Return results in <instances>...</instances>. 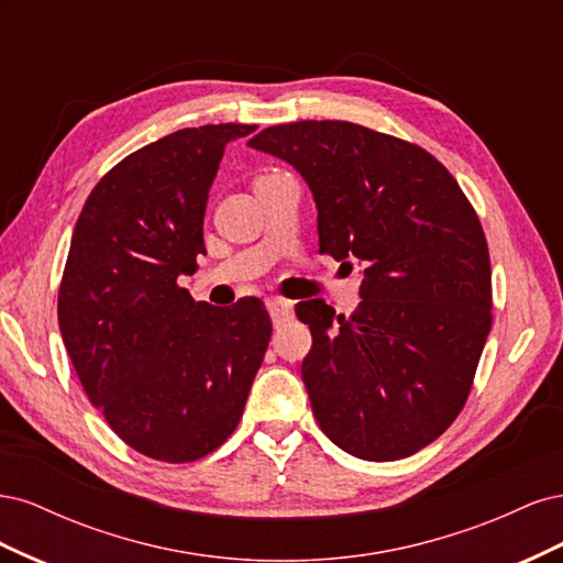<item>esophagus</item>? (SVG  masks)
<instances>
[{"label": "esophagus", "mask_w": 563, "mask_h": 563, "mask_svg": "<svg viewBox=\"0 0 563 563\" xmlns=\"http://www.w3.org/2000/svg\"><path fill=\"white\" fill-rule=\"evenodd\" d=\"M265 305H267L272 321H275L277 327H279V323H284V321H291L294 319V302H288L284 298H267Z\"/></svg>", "instance_id": "obj_1"}]
</instances>
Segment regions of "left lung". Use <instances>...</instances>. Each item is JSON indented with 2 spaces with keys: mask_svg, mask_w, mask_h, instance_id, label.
Instances as JSON below:
<instances>
[{
  "mask_svg": "<svg viewBox=\"0 0 563 563\" xmlns=\"http://www.w3.org/2000/svg\"><path fill=\"white\" fill-rule=\"evenodd\" d=\"M249 145L310 185L319 253L366 267L350 317L296 305L312 331L300 373L321 432L376 463L418 453L463 411L490 331L479 216L428 150L360 124L308 119Z\"/></svg>",
  "mask_w": 563,
  "mask_h": 563,
  "instance_id": "left-lung-1",
  "label": "left lung"
}]
</instances>
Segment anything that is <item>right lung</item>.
I'll return each instance as SVG.
<instances>
[{"mask_svg":"<svg viewBox=\"0 0 563 563\" xmlns=\"http://www.w3.org/2000/svg\"><path fill=\"white\" fill-rule=\"evenodd\" d=\"M251 124L180 129L124 157L77 218L58 327L114 434L162 463H192L234 432L272 335L258 298L195 302L203 211L225 145Z\"/></svg>","mask_w":563,"mask_h":563,"instance_id":"1","label":"right lung"}]
</instances>
